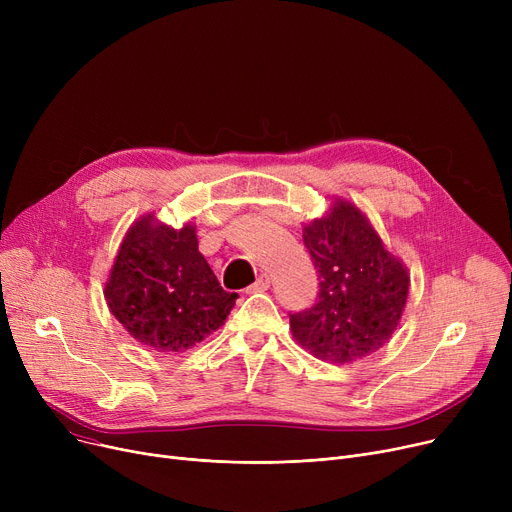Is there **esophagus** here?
Listing matches in <instances>:
<instances>
[{"instance_id": "obj_1", "label": "esophagus", "mask_w": 512, "mask_h": 512, "mask_svg": "<svg viewBox=\"0 0 512 512\" xmlns=\"http://www.w3.org/2000/svg\"><path fill=\"white\" fill-rule=\"evenodd\" d=\"M270 284H272V278L267 276V274H261V276L257 278V282L247 288V292H263V290L270 288Z\"/></svg>"}]
</instances>
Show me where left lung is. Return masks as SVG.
Returning <instances> with one entry per match:
<instances>
[{"label":"left lung","mask_w":512,"mask_h":512,"mask_svg":"<svg viewBox=\"0 0 512 512\" xmlns=\"http://www.w3.org/2000/svg\"><path fill=\"white\" fill-rule=\"evenodd\" d=\"M317 270L315 303L290 313L292 336L330 363L363 359L386 344L409 297V274L382 245L365 215L336 201L326 218L303 228Z\"/></svg>","instance_id":"left-lung-1"}]
</instances>
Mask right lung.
Instances as JSON below:
<instances>
[{"label": "right lung", "instance_id": "right-lung-1", "mask_svg": "<svg viewBox=\"0 0 512 512\" xmlns=\"http://www.w3.org/2000/svg\"><path fill=\"white\" fill-rule=\"evenodd\" d=\"M105 299L132 338L178 353L218 330L238 294L220 286L193 226L174 230L145 215L122 240Z\"/></svg>", "mask_w": 512, "mask_h": 512}]
</instances>
